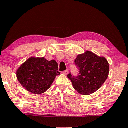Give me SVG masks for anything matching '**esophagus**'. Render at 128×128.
Returning <instances> with one entry per match:
<instances>
[{
  "label": "esophagus",
  "mask_w": 128,
  "mask_h": 128,
  "mask_svg": "<svg viewBox=\"0 0 128 128\" xmlns=\"http://www.w3.org/2000/svg\"><path fill=\"white\" fill-rule=\"evenodd\" d=\"M68 70H65V71H63L62 72L63 74H66H66H68Z\"/></svg>",
  "instance_id": "obj_1"
}]
</instances>
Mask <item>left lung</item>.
Listing matches in <instances>:
<instances>
[{
  "instance_id": "obj_1",
  "label": "left lung",
  "mask_w": 128,
  "mask_h": 128,
  "mask_svg": "<svg viewBox=\"0 0 128 128\" xmlns=\"http://www.w3.org/2000/svg\"><path fill=\"white\" fill-rule=\"evenodd\" d=\"M74 62L79 69L78 75L72 76L70 73L67 77L73 88L81 94L90 95L96 92L108 78L110 66L104 57L86 51L78 55Z\"/></svg>"
}]
</instances>
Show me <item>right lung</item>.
Segmentation results:
<instances>
[{
	"label": "right lung",
	"mask_w": 128,
	"mask_h": 128,
	"mask_svg": "<svg viewBox=\"0 0 128 128\" xmlns=\"http://www.w3.org/2000/svg\"><path fill=\"white\" fill-rule=\"evenodd\" d=\"M60 74L55 60L48 61L44 57H31L22 64L16 75L26 90L39 94L49 89L56 76Z\"/></svg>",
	"instance_id": "right-lung-1"
}]
</instances>
